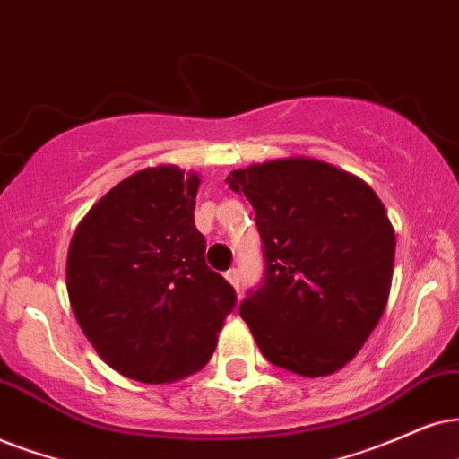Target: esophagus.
I'll use <instances>...</instances> for the list:
<instances>
[{"label": "esophagus", "mask_w": 459, "mask_h": 459, "mask_svg": "<svg viewBox=\"0 0 459 459\" xmlns=\"http://www.w3.org/2000/svg\"><path fill=\"white\" fill-rule=\"evenodd\" d=\"M226 281L230 283V286H233L237 292H239V271L237 269H230V271H226Z\"/></svg>", "instance_id": "34e87169"}]
</instances>
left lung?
<instances>
[{
    "instance_id": "1",
    "label": "left lung",
    "mask_w": 459,
    "mask_h": 459,
    "mask_svg": "<svg viewBox=\"0 0 459 459\" xmlns=\"http://www.w3.org/2000/svg\"><path fill=\"white\" fill-rule=\"evenodd\" d=\"M256 212L266 271L239 307L263 356L300 377H326L362 350L387 305L396 235L364 179L290 156L230 171Z\"/></svg>"
}]
</instances>
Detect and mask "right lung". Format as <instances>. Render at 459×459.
<instances>
[{
  "label": "right lung",
  "instance_id": "obj_1",
  "mask_svg": "<svg viewBox=\"0 0 459 459\" xmlns=\"http://www.w3.org/2000/svg\"><path fill=\"white\" fill-rule=\"evenodd\" d=\"M201 176L148 167L116 184L78 224L67 252L69 305L108 367L173 384L210 362L235 290L205 264L195 226Z\"/></svg>",
  "mask_w": 459,
  "mask_h": 459
}]
</instances>
